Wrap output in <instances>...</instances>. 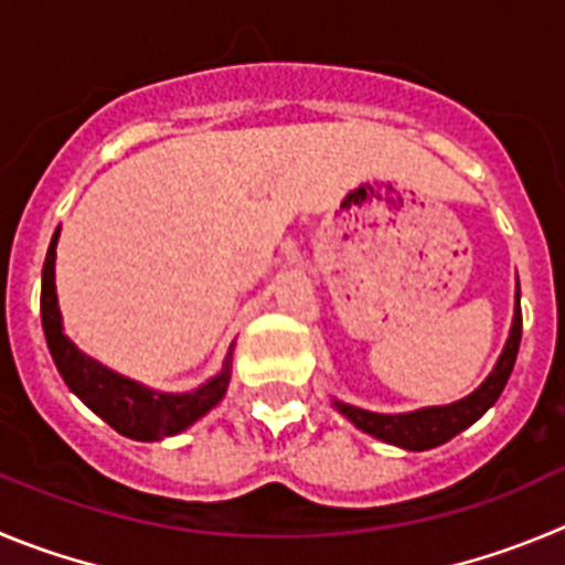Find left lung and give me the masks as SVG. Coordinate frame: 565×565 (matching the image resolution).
<instances>
[{
	"instance_id": "left-lung-1",
	"label": "left lung",
	"mask_w": 565,
	"mask_h": 565,
	"mask_svg": "<svg viewBox=\"0 0 565 565\" xmlns=\"http://www.w3.org/2000/svg\"><path fill=\"white\" fill-rule=\"evenodd\" d=\"M518 345H521V287H515V312H512L504 352L498 354L487 380L472 394L461 396L450 405H428V408L405 411V414H377V411L358 408V405L340 403V399H332V403L354 428L374 436V439L388 441V445L403 447V450H430V447L445 445L456 434L470 428L472 422L481 419L495 405L507 380H510L512 365H515Z\"/></svg>"
}]
</instances>
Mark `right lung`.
Returning <instances> with one entry per match:
<instances>
[{
	"label": "right lung",
	"instance_id": "right-lung-1",
	"mask_svg": "<svg viewBox=\"0 0 565 565\" xmlns=\"http://www.w3.org/2000/svg\"><path fill=\"white\" fill-rule=\"evenodd\" d=\"M61 227L53 233L42 270V327L47 349L55 360V369L64 377L75 396L89 411L109 422L118 434L137 441H160L177 436L211 408L222 403L227 394L233 369V343L225 354L222 369L191 391H157L137 380L124 377L118 371L106 369L95 358L84 354L73 340L64 334L58 295H55V247H58Z\"/></svg>",
	"mask_w": 565,
	"mask_h": 565
}]
</instances>
